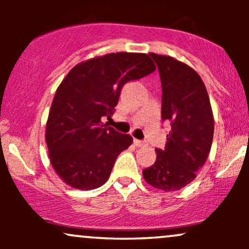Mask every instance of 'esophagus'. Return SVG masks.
I'll list each match as a JSON object with an SVG mask.
<instances>
[{"instance_id": "obj_1", "label": "esophagus", "mask_w": 249, "mask_h": 249, "mask_svg": "<svg viewBox=\"0 0 249 249\" xmlns=\"http://www.w3.org/2000/svg\"><path fill=\"white\" fill-rule=\"evenodd\" d=\"M133 144L136 145L137 147H142V146H145V142H142V141H139V139H134L133 141Z\"/></svg>"}]
</instances>
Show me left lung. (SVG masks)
<instances>
[{
    "instance_id": "1",
    "label": "left lung",
    "mask_w": 249,
    "mask_h": 249,
    "mask_svg": "<svg viewBox=\"0 0 249 249\" xmlns=\"http://www.w3.org/2000/svg\"><path fill=\"white\" fill-rule=\"evenodd\" d=\"M161 81V119L171 123L165 148L145 168L147 184L165 192L193 181L204 166L213 142L214 118L206 87L198 73L173 57L150 53Z\"/></svg>"
}]
</instances>
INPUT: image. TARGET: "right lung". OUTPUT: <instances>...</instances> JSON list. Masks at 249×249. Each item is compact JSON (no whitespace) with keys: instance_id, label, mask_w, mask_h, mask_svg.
Here are the masks:
<instances>
[{"instance_id":"right-lung-1","label":"right lung","mask_w":249,"mask_h":249,"mask_svg":"<svg viewBox=\"0 0 249 249\" xmlns=\"http://www.w3.org/2000/svg\"><path fill=\"white\" fill-rule=\"evenodd\" d=\"M156 70L146 53H117L88 59L69 71L53 97L45 142L53 170L77 190L101 187L130 134L103 125L112 116L123 87Z\"/></svg>"}]
</instances>
